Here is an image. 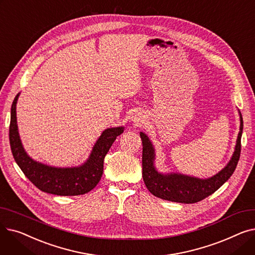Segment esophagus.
<instances>
[{
    "mask_svg": "<svg viewBox=\"0 0 255 255\" xmlns=\"http://www.w3.org/2000/svg\"><path fill=\"white\" fill-rule=\"evenodd\" d=\"M142 121H143V118H142L140 115H136V116L134 117V122H136V124L142 123Z\"/></svg>",
    "mask_w": 255,
    "mask_h": 255,
    "instance_id": "esophagus-1",
    "label": "esophagus"
}]
</instances>
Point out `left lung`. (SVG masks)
I'll use <instances>...</instances> for the list:
<instances>
[{
    "label": "left lung",
    "mask_w": 255,
    "mask_h": 255,
    "mask_svg": "<svg viewBox=\"0 0 255 255\" xmlns=\"http://www.w3.org/2000/svg\"><path fill=\"white\" fill-rule=\"evenodd\" d=\"M240 121V132L232 159L223 169L209 179H199L175 172L166 175L158 172L154 165V146L149 137L143 132H140L142 140V178L146 188L159 198L181 204H194L213 194L231 178L237 167L243 132V118L241 113Z\"/></svg>",
    "instance_id": "obj_1"
}]
</instances>
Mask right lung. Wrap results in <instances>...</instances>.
Returning a JSON list of instances; mask_svg holds the SVG:
<instances>
[{
	"instance_id": "add662e5",
	"label": "right lung",
	"mask_w": 255,
	"mask_h": 255,
	"mask_svg": "<svg viewBox=\"0 0 255 255\" xmlns=\"http://www.w3.org/2000/svg\"><path fill=\"white\" fill-rule=\"evenodd\" d=\"M19 94L15 96L11 106V119L9 127V140L12 155L15 162L38 189L43 192L71 196L80 195L91 191L99 183L103 173L104 157L110 151L117 136L124 132V127L105 129L90 154L89 159L77 167H53L33 160L25 153L19 138L16 103Z\"/></svg>"
}]
</instances>
